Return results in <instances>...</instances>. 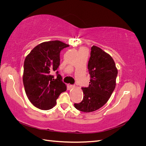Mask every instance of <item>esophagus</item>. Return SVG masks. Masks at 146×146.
Listing matches in <instances>:
<instances>
[{"instance_id": "obj_1", "label": "esophagus", "mask_w": 146, "mask_h": 146, "mask_svg": "<svg viewBox=\"0 0 146 146\" xmlns=\"http://www.w3.org/2000/svg\"><path fill=\"white\" fill-rule=\"evenodd\" d=\"M69 87L70 88H72L75 87V85H69Z\"/></svg>"}]
</instances>
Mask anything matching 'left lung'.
<instances>
[{
	"instance_id": "obj_1",
	"label": "left lung",
	"mask_w": 146,
	"mask_h": 146,
	"mask_svg": "<svg viewBox=\"0 0 146 146\" xmlns=\"http://www.w3.org/2000/svg\"><path fill=\"white\" fill-rule=\"evenodd\" d=\"M88 69L90 75L88 87H82L83 99L74 104L76 109L85 113L94 111L107 102L116 87L117 69L112 57L100 48L91 47Z\"/></svg>"
}]
</instances>
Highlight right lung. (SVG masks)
<instances>
[{
  "mask_svg": "<svg viewBox=\"0 0 146 146\" xmlns=\"http://www.w3.org/2000/svg\"><path fill=\"white\" fill-rule=\"evenodd\" d=\"M68 44L60 41L44 42L34 47L26 56L24 64L23 83L25 93L35 107L42 110L52 108L60 94L66 90L62 77L56 71L60 54Z\"/></svg>",
  "mask_w": 146,
  "mask_h": 146,
  "instance_id": "add662e5",
  "label": "right lung"
}]
</instances>
